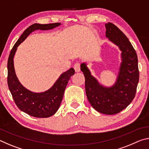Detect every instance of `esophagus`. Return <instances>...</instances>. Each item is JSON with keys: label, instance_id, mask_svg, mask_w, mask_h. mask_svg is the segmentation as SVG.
I'll return each mask as SVG.
<instances>
[{"label": "esophagus", "instance_id": "1", "mask_svg": "<svg viewBox=\"0 0 149 149\" xmlns=\"http://www.w3.org/2000/svg\"><path fill=\"white\" fill-rule=\"evenodd\" d=\"M74 68L75 70V72H80V63L79 62H76L74 65Z\"/></svg>", "mask_w": 149, "mask_h": 149}]
</instances>
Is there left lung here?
I'll return each mask as SVG.
<instances>
[{"label": "left lung", "instance_id": "left-lung-1", "mask_svg": "<svg viewBox=\"0 0 149 149\" xmlns=\"http://www.w3.org/2000/svg\"><path fill=\"white\" fill-rule=\"evenodd\" d=\"M106 37L122 51V63L115 84L106 87L91 75L85 63L81 70L85 79L87 97L93 108L102 114H116L127 107L134 99L139 79L138 58L134 48L124 33L108 22L105 24Z\"/></svg>", "mask_w": 149, "mask_h": 149}]
</instances>
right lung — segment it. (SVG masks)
Returning <instances> with one entry per match:
<instances>
[{"mask_svg": "<svg viewBox=\"0 0 149 149\" xmlns=\"http://www.w3.org/2000/svg\"><path fill=\"white\" fill-rule=\"evenodd\" d=\"M60 23L49 24H34L25 30L14 45L8 60V88L15 103L19 110L36 118H48L54 115L61 104L64 93L68 81L75 74L70 68L61 74L50 89L43 93H33L27 90L20 84L16 77L14 67V56L17 48L27 37L35 30H49L59 26Z\"/></svg>", "mask_w": 149, "mask_h": 149, "instance_id": "1", "label": "right lung"}]
</instances>
